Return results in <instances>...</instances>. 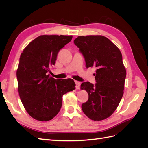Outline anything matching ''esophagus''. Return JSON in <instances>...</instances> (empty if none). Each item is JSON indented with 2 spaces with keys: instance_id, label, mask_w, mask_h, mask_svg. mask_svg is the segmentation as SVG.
Returning <instances> with one entry per match:
<instances>
[{
  "instance_id": "34e87169",
  "label": "esophagus",
  "mask_w": 148,
  "mask_h": 148,
  "mask_svg": "<svg viewBox=\"0 0 148 148\" xmlns=\"http://www.w3.org/2000/svg\"><path fill=\"white\" fill-rule=\"evenodd\" d=\"M75 84H76V88H77V89H79V88H80V84H81V83L79 82L76 81L75 82Z\"/></svg>"
}]
</instances>
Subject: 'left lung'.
<instances>
[{"label": "left lung", "instance_id": "obj_1", "mask_svg": "<svg viewBox=\"0 0 148 148\" xmlns=\"http://www.w3.org/2000/svg\"><path fill=\"white\" fill-rule=\"evenodd\" d=\"M74 43L83 55L86 67H95L96 83L81 84L88 100L82 105L84 114L95 121L109 117L117 109L123 95L127 71L119 49L101 35L80 36Z\"/></svg>", "mask_w": 148, "mask_h": 148}]
</instances>
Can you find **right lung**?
I'll return each instance as SVG.
<instances>
[{
    "mask_svg": "<svg viewBox=\"0 0 148 148\" xmlns=\"http://www.w3.org/2000/svg\"><path fill=\"white\" fill-rule=\"evenodd\" d=\"M72 36L41 35L29 42L21 53L16 70L18 90L25 110L41 122L59 112L62 96L75 89L72 79H56L47 75L57 54Z\"/></svg>",
    "mask_w": 148,
    "mask_h": 148,
    "instance_id": "right-lung-1",
    "label": "right lung"
}]
</instances>
